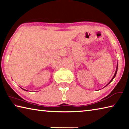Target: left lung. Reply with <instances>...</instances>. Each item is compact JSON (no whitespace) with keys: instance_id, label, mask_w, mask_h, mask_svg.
<instances>
[{"instance_id":"1","label":"left lung","mask_w":129,"mask_h":129,"mask_svg":"<svg viewBox=\"0 0 129 129\" xmlns=\"http://www.w3.org/2000/svg\"><path fill=\"white\" fill-rule=\"evenodd\" d=\"M118 62H117V68H116V71H115V73H114V76H113V77L112 78V79L110 81H109V82L108 83V84L106 85L105 86H106L107 85H109V84H110V83L113 80V79H114V78H115V76H116V75H117V70H118Z\"/></svg>"}]
</instances>
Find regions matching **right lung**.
Segmentation results:
<instances>
[{
  "label": "right lung",
  "mask_w": 129,
  "mask_h": 129,
  "mask_svg": "<svg viewBox=\"0 0 129 129\" xmlns=\"http://www.w3.org/2000/svg\"><path fill=\"white\" fill-rule=\"evenodd\" d=\"M22 89H23V90H25V91H28V90H25V89H23V88H21Z\"/></svg>",
  "instance_id": "1"
}]
</instances>
